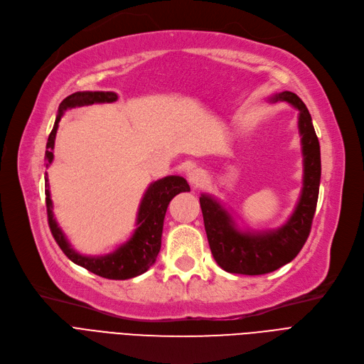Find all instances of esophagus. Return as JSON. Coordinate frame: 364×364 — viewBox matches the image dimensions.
Here are the masks:
<instances>
[{
    "label": "esophagus",
    "instance_id": "obj_1",
    "mask_svg": "<svg viewBox=\"0 0 364 364\" xmlns=\"http://www.w3.org/2000/svg\"><path fill=\"white\" fill-rule=\"evenodd\" d=\"M207 180V176L202 169H193L188 172V183H191L193 187H199Z\"/></svg>",
    "mask_w": 364,
    "mask_h": 364
}]
</instances>
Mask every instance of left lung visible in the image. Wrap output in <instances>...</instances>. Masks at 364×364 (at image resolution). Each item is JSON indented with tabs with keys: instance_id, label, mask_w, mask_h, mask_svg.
I'll return each instance as SVG.
<instances>
[{
	"instance_id": "obj_1",
	"label": "left lung",
	"mask_w": 364,
	"mask_h": 364,
	"mask_svg": "<svg viewBox=\"0 0 364 364\" xmlns=\"http://www.w3.org/2000/svg\"><path fill=\"white\" fill-rule=\"evenodd\" d=\"M271 102H289L299 109L297 128L304 156V187L290 218L281 228L264 232H242L228 210L210 195H200L205 232L213 256L221 269L230 274L263 275L290 263L305 245L317 208L321 156L306 105L296 93H275Z\"/></svg>"
}]
</instances>
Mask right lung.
Listing matches in <instances>:
<instances>
[{"label": "right lung", "mask_w": 364, "mask_h": 364, "mask_svg": "<svg viewBox=\"0 0 364 364\" xmlns=\"http://www.w3.org/2000/svg\"><path fill=\"white\" fill-rule=\"evenodd\" d=\"M114 101H117V93L114 92H75L62 101L59 104L53 129L49 135V139H47L46 168L53 161V147L58 132V124L62 114H64L67 109L90 104ZM44 180L47 218H49V226L55 241L71 262L85 267V269L95 275H100L108 279H129L144 274L149 269V267L156 262V257L161 251L164 218L171 199L181 192H191V187H188L187 181L178 176H168L165 178L151 183L143 196V200L139 203L136 215L138 228L135 229L129 241L122 244L117 250L109 252V255L92 257L77 252L67 241L64 232L58 226L53 217V203L50 199L49 183H47L49 181V178H47V172L44 176Z\"/></svg>", "instance_id": "1"}]
</instances>
